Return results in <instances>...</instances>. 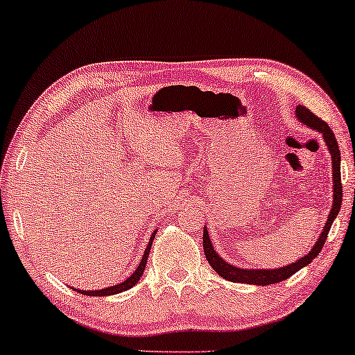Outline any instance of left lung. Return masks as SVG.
Here are the masks:
<instances>
[{
    "label": "left lung",
    "instance_id": "1",
    "mask_svg": "<svg viewBox=\"0 0 355 355\" xmlns=\"http://www.w3.org/2000/svg\"><path fill=\"white\" fill-rule=\"evenodd\" d=\"M295 118L300 121L305 128H310L317 130L318 134H322V137L327 144L329 157H331V168H333V205L331 210H329L328 220L324 223L323 231L320 232L318 239L315 241L312 249L309 250V254H305L302 259L295 260L294 263L281 266V268H239V266L231 265L230 261H226L223 257L216 254V250L213 249L210 234H208L207 226L203 227V252H205V257L208 263L211 265V268L216 271L221 278L227 281H232V283H245V284H257V286H268L279 283V281H284L297 273L299 270H302L304 266H307L310 261H312L315 257L320 254V250L323 249L324 242H327L329 227H331L333 221L336 220L339 210H341V202H343V184H341V153H339V147L336 142V137H334L333 130L329 129V125L317 118L312 111L305 108L302 105L295 106Z\"/></svg>",
    "mask_w": 355,
    "mask_h": 355
}]
</instances>
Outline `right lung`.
<instances>
[{"mask_svg":"<svg viewBox=\"0 0 355 355\" xmlns=\"http://www.w3.org/2000/svg\"><path fill=\"white\" fill-rule=\"evenodd\" d=\"M155 234H157V231H153V234L150 236V241L147 244V249H145L144 255H142V260H140V263L137 268L132 275L129 276L128 279H124L123 283L119 284H114V286H110V288H105V289H98V291H84V289H76L77 293L84 294V295H95V297H103V295H113V294H119V293H124V291H128L132 288L139 283V279L142 278L144 275V270H145V265H147V259H148V254H150V249H152V244H153V239H155Z\"/></svg>","mask_w":355,"mask_h":355,"instance_id":"right-lung-1","label":"right lung"}]
</instances>
